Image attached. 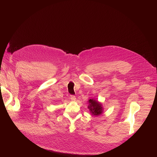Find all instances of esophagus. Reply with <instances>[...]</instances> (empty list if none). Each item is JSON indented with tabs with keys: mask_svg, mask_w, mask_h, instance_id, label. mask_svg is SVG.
Wrapping results in <instances>:
<instances>
[{
	"mask_svg": "<svg viewBox=\"0 0 157 157\" xmlns=\"http://www.w3.org/2000/svg\"><path fill=\"white\" fill-rule=\"evenodd\" d=\"M70 99L72 101H76V97L74 96H70Z\"/></svg>",
	"mask_w": 157,
	"mask_h": 157,
	"instance_id": "34e87169",
	"label": "esophagus"
}]
</instances>
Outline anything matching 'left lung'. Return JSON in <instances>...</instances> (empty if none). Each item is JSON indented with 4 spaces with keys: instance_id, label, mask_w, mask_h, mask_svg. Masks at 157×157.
<instances>
[{
    "instance_id": "8db88e82",
    "label": "left lung",
    "mask_w": 157,
    "mask_h": 157,
    "mask_svg": "<svg viewBox=\"0 0 157 157\" xmlns=\"http://www.w3.org/2000/svg\"><path fill=\"white\" fill-rule=\"evenodd\" d=\"M89 105L87 108L92 115L94 116H99L101 115L104 112L102 104L94 99H90L87 101Z\"/></svg>"
}]
</instances>
